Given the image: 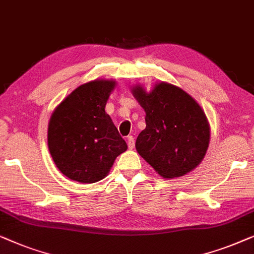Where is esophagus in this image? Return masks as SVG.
Segmentation results:
<instances>
[{"instance_id":"obj_1","label":"esophagus","mask_w":254,"mask_h":254,"mask_svg":"<svg viewBox=\"0 0 254 254\" xmlns=\"http://www.w3.org/2000/svg\"><path fill=\"white\" fill-rule=\"evenodd\" d=\"M127 146L130 149L134 148V138L132 135H128L127 137Z\"/></svg>"}]
</instances>
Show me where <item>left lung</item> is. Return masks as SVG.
Returning <instances> with one entry per match:
<instances>
[{"label":"left lung","instance_id":"left-lung-1","mask_svg":"<svg viewBox=\"0 0 254 254\" xmlns=\"http://www.w3.org/2000/svg\"><path fill=\"white\" fill-rule=\"evenodd\" d=\"M145 109L146 128L135 148L164 178L180 177L201 162L209 145V126L201 107L182 88L160 83L146 93L133 87Z\"/></svg>","mask_w":254,"mask_h":254}]
</instances>
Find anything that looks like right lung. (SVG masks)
<instances>
[{"label": "right lung", "mask_w": 254, "mask_h": 254, "mask_svg": "<svg viewBox=\"0 0 254 254\" xmlns=\"http://www.w3.org/2000/svg\"><path fill=\"white\" fill-rule=\"evenodd\" d=\"M115 87L113 80L80 85L53 113L48 147L61 173L79 183H95L107 176L114 161L127 151L112 119L105 112Z\"/></svg>", "instance_id": "1"}]
</instances>
